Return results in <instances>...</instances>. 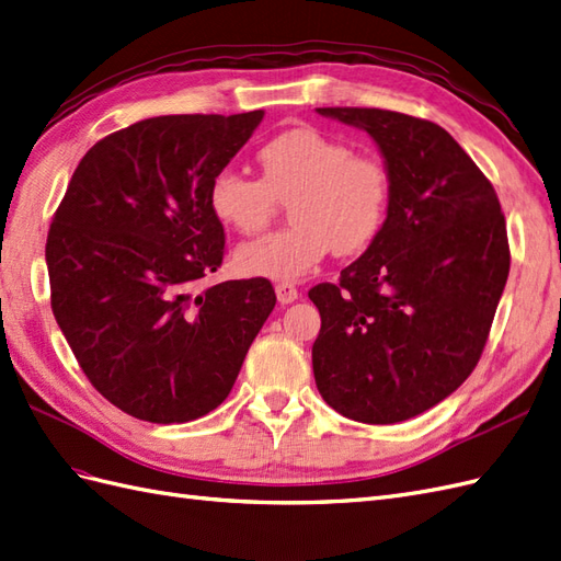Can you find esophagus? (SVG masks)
Returning a JSON list of instances; mask_svg holds the SVG:
<instances>
[{
	"label": "esophagus",
	"instance_id": "34e87169",
	"mask_svg": "<svg viewBox=\"0 0 561 561\" xmlns=\"http://www.w3.org/2000/svg\"><path fill=\"white\" fill-rule=\"evenodd\" d=\"M275 294H277V300H279L282 306H289V304H294V300L298 298V289H296L291 282H279L275 286Z\"/></svg>",
	"mask_w": 561,
	"mask_h": 561
}]
</instances>
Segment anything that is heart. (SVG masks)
<instances>
[{
    "label": "heart",
    "mask_w": 561,
    "mask_h": 561,
    "mask_svg": "<svg viewBox=\"0 0 561 561\" xmlns=\"http://www.w3.org/2000/svg\"><path fill=\"white\" fill-rule=\"evenodd\" d=\"M261 180L220 170L208 186V208L239 234L261 232L289 204L291 227L241 243L234 267L247 277L304 279L324 257L369 249L389 218L391 172L379 156L353 153L346 141L314 127H294L257 151Z\"/></svg>",
    "instance_id": "heart-1"
}]
</instances>
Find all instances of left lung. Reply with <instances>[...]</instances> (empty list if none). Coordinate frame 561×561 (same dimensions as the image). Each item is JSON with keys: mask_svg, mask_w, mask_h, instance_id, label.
<instances>
[{"mask_svg": "<svg viewBox=\"0 0 561 561\" xmlns=\"http://www.w3.org/2000/svg\"><path fill=\"white\" fill-rule=\"evenodd\" d=\"M365 130L391 172L389 218L320 310L312 371L343 417L396 424L438 405L477 367L510 275L493 184L440 125L383 108H318Z\"/></svg>", "mask_w": 561, "mask_h": 561, "instance_id": "1", "label": "left lung"}]
</instances>
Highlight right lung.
<instances>
[{
    "label": "right lung",
    "mask_w": 561,
    "mask_h": 561,
    "mask_svg": "<svg viewBox=\"0 0 561 561\" xmlns=\"http://www.w3.org/2000/svg\"><path fill=\"white\" fill-rule=\"evenodd\" d=\"M263 116H158L113 133L82 156L54 213V318L94 389L137 420L218 408L277 304L263 277L201 286L225 255L210 180Z\"/></svg>",
    "instance_id": "obj_1"
}]
</instances>
